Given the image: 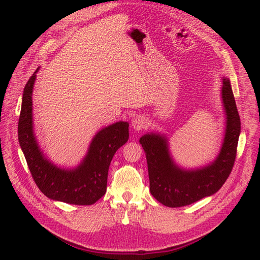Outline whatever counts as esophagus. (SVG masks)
Returning a JSON list of instances; mask_svg holds the SVG:
<instances>
[{"label": "esophagus", "mask_w": 260, "mask_h": 260, "mask_svg": "<svg viewBox=\"0 0 260 260\" xmlns=\"http://www.w3.org/2000/svg\"><path fill=\"white\" fill-rule=\"evenodd\" d=\"M132 127H133L136 132L144 129L147 127V119L144 116H136V117H134L133 120H132Z\"/></svg>", "instance_id": "esophagus-1"}]
</instances>
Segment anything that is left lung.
Returning <instances> with one entry per match:
<instances>
[{
    "label": "left lung",
    "instance_id": "1",
    "mask_svg": "<svg viewBox=\"0 0 260 260\" xmlns=\"http://www.w3.org/2000/svg\"><path fill=\"white\" fill-rule=\"evenodd\" d=\"M221 98L225 115L224 137L212 162L198 169H183L174 162L164 134L147 133L140 139L145 152L150 191L170 208L189 206L220 190L233 170L240 135V117L230 80L222 78Z\"/></svg>",
    "mask_w": 260,
    "mask_h": 260
}]
</instances>
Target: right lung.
Returning <instances> with one entry per match:
<instances>
[{
	"label": "right lung",
	"instance_id": "right-lung-1",
	"mask_svg": "<svg viewBox=\"0 0 260 260\" xmlns=\"http://www.w3.org/2000/svg\"><path fill=\"white\" fill-rule=\"evenodd\" d=\"M37 71L27 80L22 97L18 136L32 178L40 191L51 200L77 206H90L107 189L108 169L116 151L128 141L127 121L104 127L93 136L86 156L76 168H60L46 157L33 131L32 92Z\"/></svg>",
	"mask_w": 260,
	"mask_h": 260
}]
</instances>
